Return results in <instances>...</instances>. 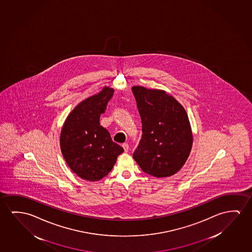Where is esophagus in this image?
Listing matches in <instances>:
<instances>
[{
    "label": "esophagus",
    "mask_w": 252,
    "mask_h": 252,
    "mask_svg": "<svg viewBox=\"0 0 252 252\" xmlns=\"http://www.w3.org/2000/svg\"><path fill=\"white\" fill-rule=\"evenodd\" d=\"M122 147L124 148L125 153H127L128 150H129V146H128V144H126V143H125V144H123V145H122Z\"/></svg>",
    "instance_id": "34e87169"
}]
</instances>
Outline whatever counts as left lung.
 <instances>
[{
    "mask_svg": "<svg viewBox=\"0 0 252 252\" xmlns=\"http://www.w3.org/2000/svg\"><path fill=\"white\" fill-rule=\"evenodd\" d=\"M142 122V138L133 158L144 172L156 178L174 175L190 155L193 136L182 105L159 89L131 88Z\"/></svg>",
    "mask_w": 252,
    "mask_h": 252,
    "instance_id": "left-lung-1",
    "label": "left lung"
}]
</instances>
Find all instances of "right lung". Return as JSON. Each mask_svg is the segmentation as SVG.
Listing matches in <instances>:
<instances>
[{
  "mask_svg": "<svg viewBox=\"0 0 252 252\" xmlns=\"http://www.w3.org/2000/svg\"><path fill=\"white\" fill-rule=\"evenodd\" d=\"M113 88L104 87L78 104L66 117L60 137L63 157L81 179L98 181L107 175L124 149L113 142L109 131L99 125V117L113 97Z\"/></svg>",
  "mask_w": 252,
  "mask_h": 252,
  "instance_id": "obj_1",
  "label": "right lung"
}]
</instances>
